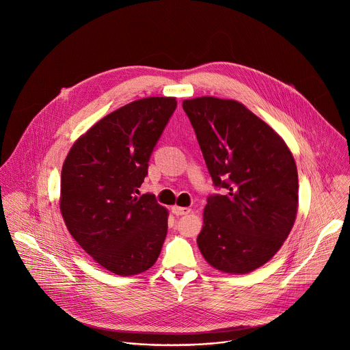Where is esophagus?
Segmentation results:
<instances>
[{"instance_id":"1","label":"esophagus","mask_w":350,"mask_h":350,"mask_svg":"<svg viewBox=\"0 0 350 350\" xmlns=\"http://www.w3.org/2000/svg\"><path fill=\"white\" fill-rule=\"evenodd\" d=\"M172 212L176 215V216H184V215H188L191 212L189 208H181V206H173L172 208Z\"/></svg>"}]
</instances>
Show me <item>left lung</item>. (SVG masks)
I'll list each match as a JSON object with an SVG mask.
<instances>
[{
  "label": "left lung",
  "instance_id": "obj_1",
  "mask_svg": "<svg viewBox=\"0 0 350 350\" xmlns=\"http://www.w3.org/2000/svg\"><path fill=\"white\" fill-rule=\"evenodd\" d=\"M215 187L199 251L215 269L246 274L267 263L289 235L297 212V170L284 139L234 99L183 101Z\"/></svg>",
  "mask_w": 350,
  "mask_h": 350
}]
</instances>
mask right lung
Here are the masks:
<instances>
[{"instance_id":"obj_1","label":"right lung","mask_w":350,"mask_h":350,"mask_svg":"<svg viewBox=\"0 0 350 350\" xmlns=\"http://www.w3.org/2000/svg\"><path fill=\"white\" fill-rule=\"evenodd\" d=\"M176 107L173 96H149L119 108L73 144L62 166L59 208L70 235L118 275L151 269L162 251L167 211L138 188Z\"/></svg>"}]
</instances>
